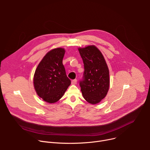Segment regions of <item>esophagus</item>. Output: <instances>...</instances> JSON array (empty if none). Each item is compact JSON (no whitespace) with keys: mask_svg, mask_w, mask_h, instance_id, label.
I'll list each match as a JSON object with an SVG mask.
<instances>
[{"mask_svg":"<svg viewBox=\"0 0 150 150\" xmlns=\"http://www.w3.org/2000/svg\"><path fill=\"white\" fill-rule=\"evenodd\" d=\"M71 83H72V84H73V85H75V84H76V83H77V80H76V79H73V80L72 81Z\"/></svg>","mask_w":150,"mask_h":150,"instance_id":"esophagus-1","label":"esophagus"}]
</instances>
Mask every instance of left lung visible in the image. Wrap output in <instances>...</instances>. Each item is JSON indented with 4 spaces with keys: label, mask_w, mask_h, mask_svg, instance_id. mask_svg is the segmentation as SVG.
I'll use <instances>...</instances> for the list:
<instances>
[{
    "label": "left lung",
    "mask_w": 150,
    "mask_h": 150,
    "mask_svg": "<svg viewBox=\"0 0 150 150\" xmlns=\"http://www.w3.org/2000/svg\"><path fill=\"white\" fill-rule=\"evenodd\" d=\"M82 59L84 72L79 81L85 100L91 104L98 103L108 94L109 71L100 51L94 46L78 49Z\"/></svg>",
    "instance_id": "1"
}]
</instances>
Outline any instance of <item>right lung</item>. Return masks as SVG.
Here are the masks:
<instances>
[{"label":"right lung","mask_w":150,"mask_h":150,"mask_svg":"<svg viewBox=\"0 0 150 150\" xmlns=\"http://www.w3.org/2000/svg\"><path fill=\"white\" fill-rule=\"evenodd\" d=\"M65 53L62 48L52 50L45 56L35 70V90L38 96L46 102L57 101L71 83L62 63Z\"/></svg>","instance_id":"1"}]
</instances>
